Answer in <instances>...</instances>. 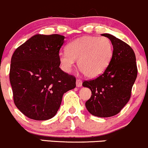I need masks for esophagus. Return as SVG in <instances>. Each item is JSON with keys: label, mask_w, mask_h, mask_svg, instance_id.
I'll return each instance as SVG.
<instances>
[{"label": "esophagus", "mask_w": 148, "mask_h": 148, "mask_svg": "<svg viewBox=\"0 0 148 148\" xmlns=\"http://www.w3.org/2000/svg\"><path fill=\"white\" fill-rule=\"evenodd\" d=\"M82 80L79 79H77V80H76V86H77V87H82Z\"/></svg>", "instance_id": "esophagus-1"}]
</instances>
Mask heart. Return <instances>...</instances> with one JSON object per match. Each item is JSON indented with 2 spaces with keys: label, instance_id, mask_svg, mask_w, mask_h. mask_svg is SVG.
Instances as JSON below:
<instances>
[{
  "label": "heart",
  "instance_id": "obj_1",
  "mask_svg": "<svg viewBox=\"0 0 148 148\" xmlns=\"http://www.w3.org/2000/svg\"><path fill=\"white\" fill-rule=\"evenodd\" d=\"M113 53V46L107 37L86 36L70 42L66 52L59 54L62 69L70 72L77 60L81 71L90 78L101 75L108 67Z\"/></svg>",
  "mask_w": 148,
  "mask_h": 148
}]
</instances>
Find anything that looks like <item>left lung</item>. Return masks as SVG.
<instances>
[{"label": "left lung", "mask_w": 148, "mask_h": 148, "mask_svg": "<svg viewBox=\"0 0 148 148\" xmlns=\"http://www.w3.org/2000/svg\"><path fill=\"white\" fill-rule=\"evenodd\" d=\"M110 40L113 53L108 67L97 78L82 83L92 91L85 106L92 115L109 117L115 115L127 103L137 77L135 53L132 48L114 36L101 34Z\"/></svg>", "instance_id": "8db88e82"}]
</instances>
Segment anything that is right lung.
Listing matches in <instances>:
<instances>
[{"label":"right lung","instance_id":"1","mask_svg":"<svg viewBox=\"0 0 148 148\" xmlns=\"http://www.w3.org/2000/svg\"><path fill=\"white\" fill-rule=\"evenodd\" d=\"M64 38L59 34H36L12 56L10 81L14 104L30 119L52 118L64 93L75 87V77L59 68V53Z\"/></svg>","mask_w":148,"mask_h":148}]
</instances>
